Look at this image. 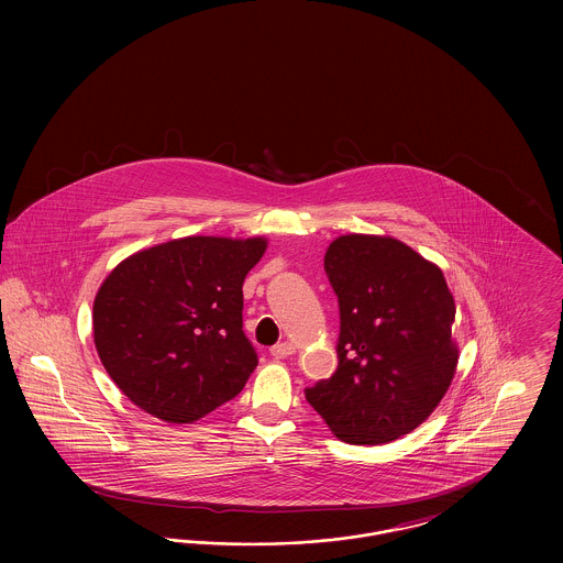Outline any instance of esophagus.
Instances as JSON below:
<instances>
[{
	"label": "esophagus",
	"mask_w": 563,
	"mask_h": 563,
	"mask_svg": "<svg viewBox=\"0 0 563 563\" xmlns=\"http://www.w3.org/2000/svg\"><path fill=\"white\" fill-rule=\"evenodd\" d=\"M269 352H272V356H274V358H287V356H291V354H294L295 346L294 344H289V342H283V344L272 346Z\"/></svg>",
	"instance_id": "esophagus-1"
}]
</instances>
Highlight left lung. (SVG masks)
<instances>
[{
	"label": "left lung",
	"mask_w": 563,
	"mask_h": 563,
	"mask_svg": "<svg viewBox=\"0 0 563 563\" xmlns=\"http://www.w3.org/2000/svg\"><path fill=\"white\" fill-rule=\"evenodd\" d=\"M324 272L340 303V363L306 399L344 443L395 441L422 424L452 384L454 297L441 269L390 236L335 239Z\"/></svg>",
	"instance_id": "8db88e82"
}]
</instances>
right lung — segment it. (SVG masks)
<instances>
[{
    "mask_svg": "<svg viewBox=\"0 0 563 563\" xmlns=\"http://www.w3.org/2000/svg\"><path fill=\"white\" fill-rule=\"evenodd\" d=\"M268 242L188 236L139 251L95 297V346L143 411L189 424L234 399L257 367L242 283Z\"/></svg>",
    "mask_w": 563,
    "mask_h": 563,
    "instance_id": "add662e5",
    "label": "right lung"
}]
</instances>
